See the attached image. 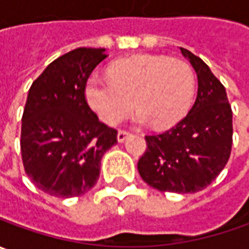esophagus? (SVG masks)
I'll return each instance as SVG.
<instances>
[{"mask_svg": "<svg viewBox=\"0 0 249 249\" xmlns=\"http://www.w3.org/2000/svg\"><path fill=\"white\" fill-rule=\"evenodd\" d=\"M129 136V132L128 131H124V129H120L118 133H117V141L120 142V143H123V142Z\"/></svg>", "mask_w": 249, "mask_h": 249, "instance_id": "esophagus-1", "label": "esophagus"}]
</instances>
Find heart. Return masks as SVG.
Wrapping results in <instances>:
<instances>
[{
    "label": "heart",
    "mask_w": 249,
    "mask_h": 249,
    "mask_svg": "<svg viewBox=\"0 0 249 249\" xmlns=\"http://www.w3.org/2000/svg\"><path fill=\"white\" fill-rule=\"evenodd\" d=\"M110 78L90 77L85 98L90 108L108 125L123 121L138 108L136 123L167 128L180 121L196 92L193 69L183 60L159 55H136L110 66Z\"/></svg>",
    "instance_id": "b5f03b06"
}]
</instances>
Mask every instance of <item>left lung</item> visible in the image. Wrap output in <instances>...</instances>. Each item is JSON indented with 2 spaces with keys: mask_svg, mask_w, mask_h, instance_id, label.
I'll list each match as a JSON object with an SVG mask.
<instances>
[{
  "mask_svg": "<svg viewBox=\"0 0 249 249\" xmlns=\"http://www.w3.org/2000/svg\"><path fill=\"white\" fill-rule=\"evenodd\" d=\"M197 74L193 107L175 126L146 136L147 149L138 162L142 179L169 193H196L215 180L229 161L233 113L226 89L198 56L180 48Z\"/></svg>",
  "mask_w": 249,
  "mask_h": 249,
  "instance_id": "1",
  "label": "left lung"
}]
</instances>
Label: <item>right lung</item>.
Listing matches in <instances>:
<instances>
[{"label": "right lung", "mask_w": 249, "mask_h": 249, "mask_svg": "<svg viewBox=\"0 0 249 249\" xmlns=\"http://www.w3.org/2000/svg\"><path fill=\"white\" fill-rule=\"evenodd\" d=\"M105 48H77L57 57L29 89L22 117L24 171L41 192L70 198L89 192L117 131L99 121L85 99Z\"/></svg>", "instance_id": "add662e5"}]
</instances>
